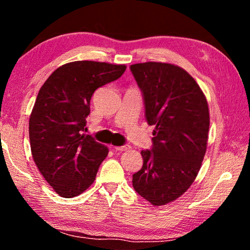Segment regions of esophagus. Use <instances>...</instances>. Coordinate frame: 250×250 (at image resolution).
I'll return each instance as SVG.
<instances>
[{
    "instance_id": "obj_1",
    "label": "esophagus",
    "mask_w": 250,
    "mask_h": 250,
    "mask_svg": "<svg viewBox=\"0 0 250 250\" xmlns=\"http://www.w3.org/2000/svg\"><path fill=\"white\" fill-rule=\"evenodd\" d=\"M131 149V146L125 145V146H115V150L116 151H120V152H124V151H128Z\"/></svg>"
}]
</instances>
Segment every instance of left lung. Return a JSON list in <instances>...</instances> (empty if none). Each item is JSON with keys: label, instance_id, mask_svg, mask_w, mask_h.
Instances as JSON below:
<instances>
[{"label": "left lung", "instance_id": "left-lung-1", "mask_svg": "<svg viewBox=\"0 0 250 250\" xmlns=\"http://www.w3.org/2000/svg\"><path fill=\"white\" fill-rule=\"evenodd\" d=\"M130 69L143 94L147 124L155 125L153 146L141 151L143 166L132 175V185L152 205H166L183 195L200 171L208 104L195 79L179 66L147 62Z\"/></svg>", "mask_w": 250, "mask_h": 250}]
</instances>
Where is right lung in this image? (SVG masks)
<instances>
[{"label": "right lung", "instance_id": "1", "mask_svg": "<svg viewBox=\"0 0 250 250\" xmlns=\"http://www.w3.org/2000/svg\"><path fill=\"white\" fill-rule=\"evenodd\" d=\"M125 65L78 61L54 71L29 117L33 160L59 196H78L94 183L108 147L84 134L96 89L120 78Z\"/></svg>", "mask_w": 250, "mask_h": 250}]
</instances>
